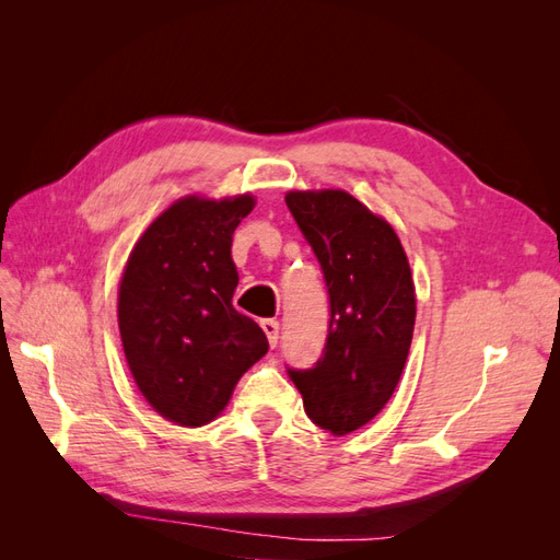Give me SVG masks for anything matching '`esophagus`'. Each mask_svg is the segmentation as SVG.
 Masks as SVG:
<instances>
[{"label": "esophagus", "instance_id": "esophagus-1", "mask_svg": "<svg viewBox=\"0 0 560 560\" xmlns=\"http://www.w3.org/2000/svg\"><path fill=\"white\" fill-rule=\"evenodd\" d=\"M261 329L268 338V346L276 348L278 346V336H280V325L276 319H261Z\"/></svg>", "mask_w": 560, "mask_h": 560}]
</instances>
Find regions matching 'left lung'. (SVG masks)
<instances>
[{
    "instance_id": "1",
    "label": "left lung",
    "mask_w": 560,
    "mask_h": 560,
    "mask_svg": "<svg viewBox=\"0 0 560 560\" xmlns=\"http://www.w3.org/2000/svg\"><path fill=\"white\" fill-rule=\"evenodd\" d=\"M329 292V334L313 369H287L317 428L360 430L393 397L409 358L416 287L395 229L341 189L290 191Z\"/></svg>"
}]
</instances>
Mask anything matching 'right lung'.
I'll return each mask as SVG.
<instances>
[{
  "label": "right lung",
  "instance_id": "obj_1",
  "mask_svg": "<svg viewBox=\"0 0 560 560\" xmlns=\"http://www.w3.org/2000/svg\"><path fill=\"white\" fill-rule=\"evenodd\" d=\"M249 194L186 196L132 247L118 287V331L144 399L175 425H208L235 383L268 352L261 327L233 308V231Z\"/></svg>",
  "mask_w": 560,
  "mask_h": 560
}]
</instances>
